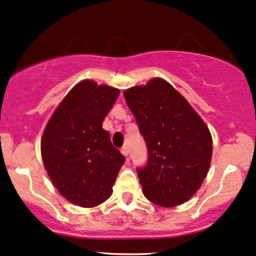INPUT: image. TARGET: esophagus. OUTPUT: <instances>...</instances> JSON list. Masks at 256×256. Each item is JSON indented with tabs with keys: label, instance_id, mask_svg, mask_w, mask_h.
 Returning <instances> with one entry per match:
<instances>
[{
	"label": "esophagus",
	"instance_id": "1",
	"mask_svg": "<svg viewBox=\"0 0 256 256\" xmlns=\"http://www.w3.org/2000/svg\"><path fill=\"white\" fill-rule=\"evenodd\" d=\"M121 153H122V156H125V157H128V148L126 146H124L122 148H121Z\"/></svg>",
	"mask_w": 256,
	"mask_h": 256
}]
</instances>
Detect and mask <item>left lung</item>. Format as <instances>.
<instances>
[{"label":"left lung","mask_w":256,"mask_h":256,"mask_svg":"<svg viewBox=\"0 0 256 256\" xmlns=\"http://www.w3.org/2000/svg\"><path fill=\"white\" fill-rule=\"evenodd\" d=\"M148 148L138 169L142 192L162 207L186 202L202 185L212 158V136L189 102L160 77L124 92Z\"/></svg>","instance_id":"obj_1"}]
</instances>
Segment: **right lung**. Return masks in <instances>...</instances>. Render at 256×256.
Returning a JSON list of instances; mask_svg holds the SVG:
<instances>
[{"label": "right lung", "mask_w": 256, "mask_h": 256, "mask_svg": "<svg viewBox=\"0 0 256 256\" xmlns=\"http://www.w3.org/2000/svg\"><path fill=\"white\" fill-rule=\"evenodd\" d=\"M120 90L92 80L77 83L48 121L40 142L45 170L67 201L96 207L112 196L125 162L103 121Z\"/></svg>", "instance_id": "1"}]
</instances>
